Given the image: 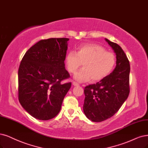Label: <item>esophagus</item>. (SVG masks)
Masks as SVG:
<instances>
[{
    "mask_svg": "<svg viewBox=\"0 0 148 148\" xmlns=\"http://www.w3.org/2000/svg\"><path fill=\"white\" fill-rule=\"evenodd\" d=\"M73 85H74V86H79V83H77V82H73Z\"/></svg>",
    "mask_w": 148,
    "mask_h": 148,
    "instance_id": "obj_1",
    "label": "esophagus"
}]
</instances>
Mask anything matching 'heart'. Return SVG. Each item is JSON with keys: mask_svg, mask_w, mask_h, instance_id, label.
I'll use <instances>...</instances> for the list:
<instances>
[{"mask_svg": "<svg viewBox=\"0 0 148 148\" xmlns=\"http://www.w3.org/2000/svg\"><path fill=\"white\" fill-rule=\"evenodd\" d=\"M68 71L74 73L83 64L84 68L75 74L80 82L91 80L98 82L110 75L116 63L114 55L99 45L86 44L77 47V51H69L65 57Z\"/></svg>", "mask_w": 148, "mask_h": 148, "instance_id": "b5f03b06", "label": "heart"}]
</instances>
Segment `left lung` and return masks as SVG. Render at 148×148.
<instances>
[{"label":"left lung","instance_id":"8db88e82","mask_svg":"<svg viewBox=\"0 0 148 148\" xmlns=\"http://www.w3.org/2000/svg\"><path fill=\"white\" fill-rule=\"evenodd\" d=\"M116 55V66L107 77L85 87L84 112L93 122H101L113 116L127 99L130 92V63L122 48L106 39Z\"/></svg>","mask_w":148,"mask_h":148}]
</instances>
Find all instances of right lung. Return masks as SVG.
<instances>
[{"label": "right lung", "instance_id": "obj_1", "mask_svg": "<svg viewBox=\"0 0 148 148\" xmlns=\"http://www.w3.org/2000/svg\"><path fill=\"white\" fill-rule=\"evenodd\" d=\"M66 38L41 40L32 46L18 69V99L31 116L40 120L56 117L61 110L71 82L64 67Z\"/></svg>", "mask_w": 148, "mask_h": 148}]
</instances>
